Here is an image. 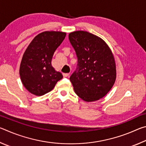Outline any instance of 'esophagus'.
Returning <instances> with one entry per match:
<instances>
[{
	"label": "esophagus",
	"instance_id": "obj_1",
	"mask_svg": "<svg viewBox=\"0 0 146 146\" xmlns=\"http://www.w3.org/2000/svg\"><path fill=\"white\" fill-rule=\"evenodd\" d=\"M62 75L64 77H67V76H69V73H63Z\"/></svg>",
	"mask_w": 146,
	"mask_h": 146
}]
</instances>
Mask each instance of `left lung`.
Here are the masks:
<instances>
[{
    "label": "left lung",
    "mask_w": 146,
    "mask_h": 146,
    "mask_svg": "<svg viewBox=\"0 0 146 146\" xmlns=\"http://www.w3.org/2000/svg\"><path fill=\"white\" fill-rule=\"evenodd\" d=\"M78 58V68L70 76L74 91L86 102L103 98L117 78L114 55L106 42L85 31L69 34Z\"/></svg>",
    "instance_id": "8db88e82"
}]
</instances>
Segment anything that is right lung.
Masks as SVG:
<instances>
[{
  "instance_id": "1",
  "label": "right lung",
  "mask_w": 146,
  "mask_h": 146,
  "mask_svg": "<svg viewBox=\"0 0 146 146\" xmlns=\"http://www.w3.org/2000/svg\"><path fill=\"white\" fill-rule=\"evenodd\" d=\"M62 31H44L35 37L22 58L19 73L22 82L29 93L42 96L55 88L63 78L51 66L53 54L65 38Z\"/></svg>"
}]
</instances>
